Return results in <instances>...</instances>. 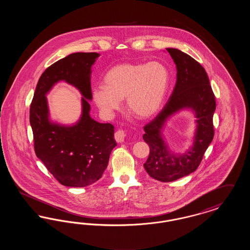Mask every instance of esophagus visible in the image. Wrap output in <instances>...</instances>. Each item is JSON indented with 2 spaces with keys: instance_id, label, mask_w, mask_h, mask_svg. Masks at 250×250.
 <instances>
[{
  "instance_id": "1",
  "label": "esophagus",
  "mask_w": 250,
  "mask_h": 250,
  "mask_svg": "<svg viewBox=\"0 0 250 250\" xmlns=\"http://www.w3.org/2000/svg\"><path fill=\"white\" fill-rule=\"evenodd\" d=\"M125 136H126L125 132L124 130H120V129L116 131L115 134H114V138H115V141L117 143H123L125 139Z\"/></svg>"
}]
</instances>
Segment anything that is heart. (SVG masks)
<instances>
[{
	"label": "heart",
	"instance_id": "heart-1",
	"mask_svg": "<svg viewBox=\"0 0 250 250\" xmlns=\"http://www.w3.org/2000/svg\"><path fill=\"white\" fill-rule=\"evenodd\" d=\"M169 76L166 67L157 62H124L110 68L104 85L93 89L95 105L105 114L118 110L126 99L131 114L140 120L153 117L164 101Z\"/></svg>",
	"mask_w": 250,
	"mask_h": 250
}]
</instances>
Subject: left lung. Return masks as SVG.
I'll return each instance as SVG.
<instances>
[{
    "label": "left lung",
    "instance_id": "1",
    "mask_svg": "<svg viewBox=\"0 0 250 250\" xmlns=\"http://www.w3.org/2000/svg\"><path fill=\"white\" fill-rule=\"evenodd\" d=\"M174 61L177 80L165 107L155 119L144 126L143 140L150 147L143 164L147 173L160 182H172L195 171L214 138L213 116L215 99L205 69L200 62L177 48H167ZM184 108H190L197 118L194 143L184 155L171 154L162 138L166 119Z\"/></svg>",
    "mask_w": 250,
    "mask_h": 250
}]
</instances>
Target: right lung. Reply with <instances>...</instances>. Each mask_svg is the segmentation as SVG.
<instances>
[{
    "instance_id": "add662e5",
    "label": "right lung",
    "mask_w": 250,
    "mask_h": 250,
    "mask_svg": "<svg viewBox=\"0 0 250 250\" xmlns=\"http://www.w3.org/2000/svg\"><path fill=\"white\" fill-rule=\"evenodd\" d=\"M98 56L96 52H76L51 64L41 75L30 107L36 156L65 187L84 188L101 178L117 145L114 126L90 116L91 67ZM61 80L75 85L84 96L81 119L73 126L55 124L48 118L45 95Z\"/></svg>"
}]
</instances>
